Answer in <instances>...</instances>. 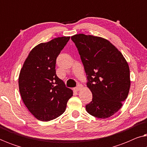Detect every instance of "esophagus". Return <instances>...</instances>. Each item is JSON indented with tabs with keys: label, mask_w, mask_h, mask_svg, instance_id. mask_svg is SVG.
<instances>
[{
	"label": "esophagus",
	"mask_w": 147,
	"mask_h": 147,
	"mask_svg": "<svg viewBox=\"0 0 147 147\" xmlns=\"http://www.w3.org/2000/svg\"><path fill=\"white\" fill-rule=\"evenodd\" d=\"M81 88H82V86L79 85V86H78V87L74 88V90H75L76 91H79V90H81Z\"/></svg>",
	"instance_id": "34e87169"
}]
</instances>
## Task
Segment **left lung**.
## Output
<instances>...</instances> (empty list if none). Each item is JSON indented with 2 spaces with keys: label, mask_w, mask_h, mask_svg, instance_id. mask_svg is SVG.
I'll use <instances>...</instances> for the list:
<instances>
[{
  "label": "left lung",
  "mask_w": 147,
  "mask_h": 147,
  "mask_svg": "<svg viewBox=\"0 0 147 147\" xmlns=\"http://www.w3.org/2000/svg\"><path fill=\"white\" fill-rule=\"evenodd\" d=\"M71 39L78 48L92 101L86 106L90 114L107 118L120 109L130 87L129 66L120 51L107 39L77 34Z\"/></svg>",
  "instance_id": "obj_1"
}]
</instances>
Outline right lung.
I'll return each instance as SVG.
<instances>
[{
    "instance_id": "add662e5",
    "label": "right lung",
    "mask_w": 147,
    "mask_h": 147,
    "mask_svg": "<svg viewBox=\"0 0 147 147\" xmlns=\"http://www.w3.org/2000/svg\"><path fill=\"white\" fill-rule=\"evenodd\" d=\"M70 37L55 38L35 46L25 59L19 77L23 101L41 121H49L65 112L73 91L56 75V59Z\"/></svg>"
}]
</instances>
